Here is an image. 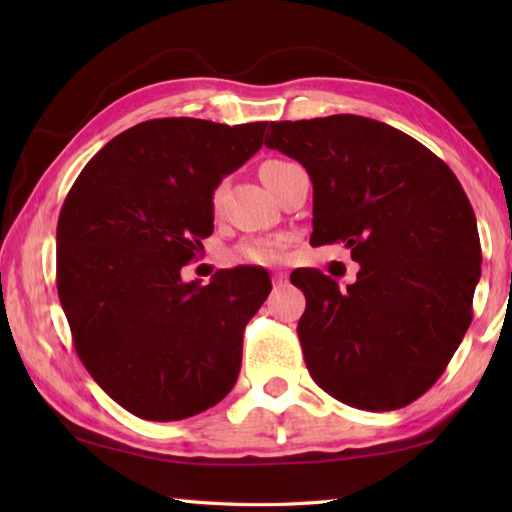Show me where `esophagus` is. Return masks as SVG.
I'll use <instances>...</instances> for the list:
<instances>
[{"label": "esophagus", "mask_w": 512, "mask_h": 512, "mask_svg": "<svg viewBox=\"0 0 512 512\" xmlns=\"http://www.w3.org/2000/svg\"><path fill=\"white\" fill-rule=\"evenodd\" d=\"M286 281H288V279H286L284 273H275V275H273V286H275V288H281V286L286 284Z\"/></svg>", "instance_id": "34e87169"}]
</instances>
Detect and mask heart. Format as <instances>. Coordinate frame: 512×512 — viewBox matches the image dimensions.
<instances>
[{
    "instance_id": "obj_1",
    "label": "heart",
    "mask_w": 512,
    "mask_h": 512,
    "mask_svg": "<svg viewBox=\"0 0 512 512\" xmlns=\"http://www.w3.org/2000/svg\"><path fill=\"white\" fill-rule=\"evenodd\" d=\"M284 160H266L262 162V167H259V178L266 176L268 169H273L277 165H281ZM220 198H222V189H215L213 191V209L220 206ZM281 257V242H275V239H264V242H248L242 244L237 250L233 259L235 262H242V264H259V266H266V264H275L279 262Z\"/></svg>"
}]
</instances>
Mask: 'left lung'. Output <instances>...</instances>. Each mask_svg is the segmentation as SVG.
<instances>
[{
    "label": "left lung",
    "mask_w": 512,
    "mask_h": 512,
    "mask_svg": "<svg viewBox=\"0 0 512 512\" xmlns=\"http://www.w3.org/2000/svg\"><path fill=\"white\" fill-rule=\"evenodd\" d=\"M266 147L308 171L310 244L343 242L361 264L345 290L314 268L290 277L306 295L297 334L310 376L356 409L409 405L473 319L482 248L460 180L416 138L354 114L270 123Z\"/></svg>",
    "instance_id": "obj_1"
}]
</instances>
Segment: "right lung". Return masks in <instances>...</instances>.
Wrapping results in <instances>:
<instances>
[{
  "label": "right lung",
  "instance_id": "1",
  "mask_svg": "<svg viewBox=\"0 0 512 512\" xmlns=\"http://www.w3.org/2000/svg\"><path fill=\"white\" fill-rule=\"evenodd\" d=\"M268 123L154 118L112 138L65 198L57 290L74 350L107 396L154 422L191 418L233 389L266 270L182 266L213 233V191L262 147Z\"/></svg>",
  "mask_w": 512,
  "mask_h": 512
}]
</instances>
